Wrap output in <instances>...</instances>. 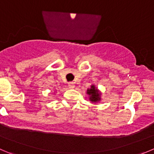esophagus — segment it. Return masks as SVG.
<instances>
[{
  "mask_svg": "<svg viewBox=\"0 0 154 154\" xmlns=\"http://www.w3.org/2000/svg\"><path fill=\"white\" fill-rule=\"evenodd\" d=\"M74 83H73V82H70V83H68V87L70 88V89H74Z\"/></svg>",
  "mask_w": 154,
  "mask_h": 154,
  "instance_id": "esophagus-1",
  "label": "esophagus"
}]
</instances>
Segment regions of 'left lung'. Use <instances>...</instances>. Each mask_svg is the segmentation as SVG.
Wrapping results in <instances>:
<instances>
[{
  "instance_id": "8db88e82",
  "label": "left lung",
  "mask_w": 154,
  "mask_h": 154,
  "mask_svg": "<svg viewBox=\"0 0 154 154\" xmlns=\"http://www.w3.org/2000/svg\"><path fill=\"white\" fill-rule=\"evenodd\" d=\"M87 94L90 95L89 100L92 102H96L100 101V93L98 92V89H95V86H91V89H87Z\"/></svg>"
}]
</instances>
